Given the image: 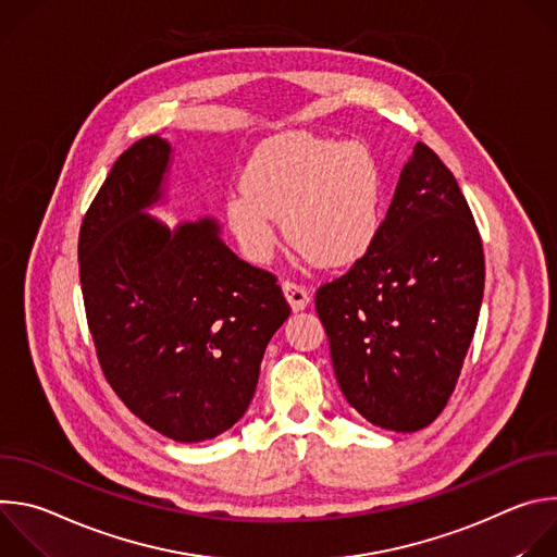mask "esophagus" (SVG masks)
Returning <instances> with one entry per match:
<instances>
[{
	"label": "esophagus",
	"instance_id": "34e87169",
	"mask_svg": "<svg viewBox=\"0 0 557 557\" xmlns=\"http://www.w3.org/2000/svg\"><path fill=\"white\" fill-rule=\"evenodd\" d=\"M282 290H284V297H286V301L290 304L293 310H304L308 306V301H310V295H308L306 286H301V284L284 282Z\"/></svg>",
	"mask_w": 557,
	"mask_h": 557
}]
</instances>
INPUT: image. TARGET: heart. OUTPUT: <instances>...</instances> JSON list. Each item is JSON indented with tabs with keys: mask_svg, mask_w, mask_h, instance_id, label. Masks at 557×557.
I'll return each instance as SVG.
<instances>
[{
	"mask_svg": "<svg viewBox=\"0 0 557 557\" xmlns=\"http://www.w3.org/2000/svg\"><path fill=\"white\" fill-rule=\"evenodd\" d=\"M383 170L357 140L282 134L258 147L243 187L226 198V222L251 262L286 240L310 262L339 269L363 258L381 228Z\"/></svg>",
	"mask_w": 557,
	"mask_h": 557,
	"instance_id": "1",
	"label": "heart"
}]
</instances>
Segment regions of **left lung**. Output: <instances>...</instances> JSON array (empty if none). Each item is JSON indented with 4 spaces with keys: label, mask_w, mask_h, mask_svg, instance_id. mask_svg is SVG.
<instances>
[{
    "label": "left lung",
    "mask_w": 557,
    "mask_h": 557,
    "mask_svg": "<svg viewBox=\"0 0 557 557\" xmlns=\"http://www.w3.org/2000/svg\"><path fill=\"white\" fill-rule=\"evenodd\" d=\"M483 288L469 205L417 143L370 251L314 295L346 401L383 430L428 428L456 387Z\"/></svg>",
    "instance_id": "obj_1"
}]
</instances>
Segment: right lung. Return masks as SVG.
Listing matches in <instances>:
<instances>
[{"mask_svg": "<svg viewBox=\"0 0 557 557\" xmlns=\"http://www.w3.org/2000/svg\"><path fill=\"white\" fill-rule=\"evenodd\" d=\"M172 145L136 140L110 170L78 233L88 326L119 399L178 443L226 432L247 412L267 344L286 322L277 277L237 258L213 218L170 228Z\"/></svg>", "mask_w": 557, "mask_h": 557, "instance_id": "add662e5", "label": "right lung"}]
</instances>
